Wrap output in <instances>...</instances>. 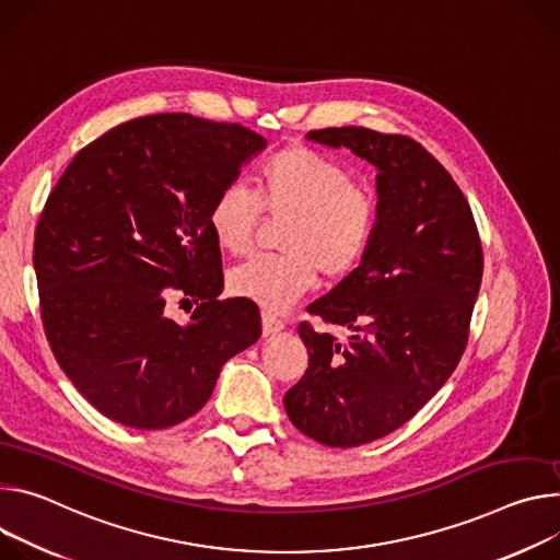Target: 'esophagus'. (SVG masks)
I'll use <instances>...</instances> for the list:
<instances>
[{"mask_svg":"<svg viewBox=\"0 0 560 560\" xmlns=\"http://www.w3.org/2000/svg\"><path fill=\"white\" fill-rule=\"evenodd\" d=\"M282 329H284V323L276 314L262 312V331H265V336H273V334H278Z\"/></svg>","mask_w":560,"mask_h":560,"instance_id":"esophagus-1","label":"esophagus"}]
</instances>
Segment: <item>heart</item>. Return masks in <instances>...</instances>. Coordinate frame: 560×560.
<instances>
[{
	"instance_id": "1",
	"label": "heart",
	"mask_w": 560,
	"mask_h": 560,
	"mask_svg": "<svg viewBox=\"0 0 560 560\" xmlns=\"http://www.w3.org/2000/svg\"><path fill=\"white\" fill-rule=\"evenodd\" d=\"M262 211L282 222L278 256H254L229 273V289L267 308H284L327 280L349 276L374 240L381 205L371 186L349 179L334 158L302 144L276 151L258 171L256 194L229 182L209 207V229L222 252L242 256Z\"/></svg>"
}]
</instances>
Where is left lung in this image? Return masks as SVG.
I'll list each match as a JSON object with an SVG mask.
<instances>
[{"label": "left lung", "mask_w": 560, "mask_h": 560, "mask_svg": "<svg viewBox=\"0 0 560 560\" xmlns=\"http://www.w3.org/2000/svg\"><path fill=\"white\" fill-rule=\"evenodd\" d=\"M378 168V226L362 262L306 306L347 342L300 323L304 376L284 394L289 420L329 447L378 441L411 420L460 362L482 280L474 213L422 144L364 127L308 131Z\"/></svg>", "instance_id": "left-lung-1"}]
</instances>
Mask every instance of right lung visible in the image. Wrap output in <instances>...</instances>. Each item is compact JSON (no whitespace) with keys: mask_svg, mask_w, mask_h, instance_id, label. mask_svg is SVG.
Listing matches in <instances>:
<instances>
[{"mask_svg":"<svg viewBox=\"0 0 560 560\" xmlns=\"http://www.w3.org/2000/svg\"><path fill=\"white\" fill-rule=\"evenodd\" d=\"M265 147L242 124L158 113L110 129L57 179L33 246L42 323L61 371L106 418L136 429L191 418L222 364L260 338L256 302L218 298L207 215ZM171 292L199 304L182 326L163 316Z\"/></svg>","mask_w":560,"mask_h":560,"instance_id":"obj_1","label":"right lung"}]
</instances>
